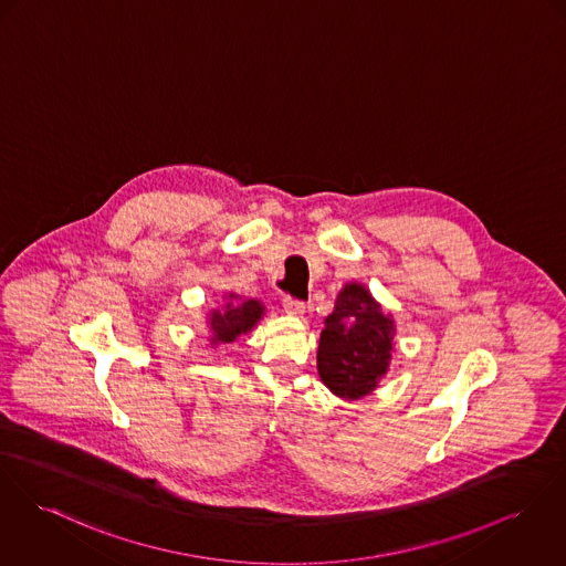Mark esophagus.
I'll list each match as a JSON object with an SVG mask.
<instances>
[{
  "mask_svg": "<svg viewBox=\"0 0 566 566\" xmlns=\"http://www.w3.org/2000/svg\"><path fill=\"white\" fill-rule=\"evenodd\" d=\"M282 307H284V312H286V314H291V316H302L305 312L304 302H300V300H295V297H291V295H286V297H284Z\"/></svg>",
  "mask_w": 566,
  "mask_h": 566,
  "instance_id": "esophagus-1",
  "label": "esophagus"
}]
</instances>
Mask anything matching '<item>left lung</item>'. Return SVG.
<instances>
[{
    "mask_svg": "<svg viewBox=\"0 0 566 566\" xmlns=\"http://www.w3.org/2000/svg\"><path fill=\"white\" fill-rule=\"evenodd\" d=\"M394 323L370 293L347 284L321 332L316 366L323 384L340 398H359L377 388L390 364Z\"/></svg>",
    "mask_w": 566,
    "mask_h": 566,
    "instance_id": "8db88e82",
    "label": "left lung"
}]
</instances>
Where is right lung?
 I'll return each mask as SVG.
<instances>
[{
	"label": "right lung",
	"mask_w": 566,
	"mask_h": 566,
	"mask_svg": "<svg viewBox=\"0 0 566 566\" xmlns=\"http://www.w3.org/2000/svg\"><path fill=\"white\" fill-rule=\"evenodd\" d=\"M230 300L232 302L226 304L223 312L213 310V314H211L213 345L232 343L237 336L248 334L262 316V305L256 300L234 302V295H230Z\"/></svg>",
	"instance_id": "add662e5"
}]
</instances>
